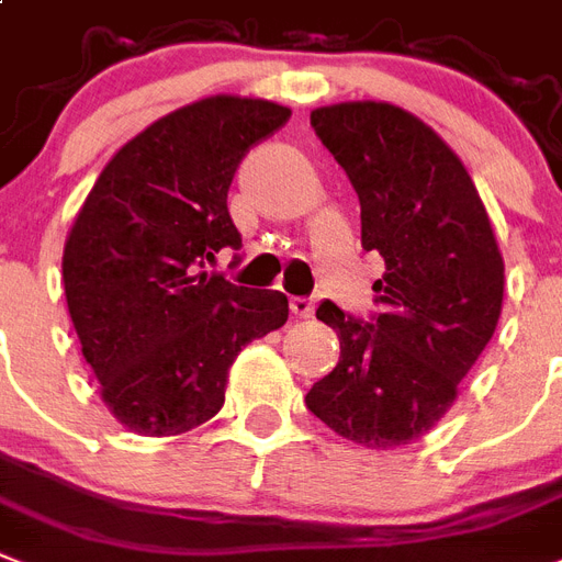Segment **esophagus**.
<instances>
[{"instance_id":"obj_1","label":"esophagus","mask_w":562,"mask_h":562,"mask_svg":"<svg viewBox=\"0 0 562 562\" xmlns=\"http://www.w3.org/2000/svg\"><path fill=\"white\" fill-rule=\"evenodd\" d=\"M291 314L305 321V317H312L314 314V300L312 296H291Z\"/></svg>"}]
</instances>
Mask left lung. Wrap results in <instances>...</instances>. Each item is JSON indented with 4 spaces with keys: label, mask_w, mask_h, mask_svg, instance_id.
Instances as JSON below:
<instances>
[{
    "label": "left lung",
    "mask_w": 562,
    "mask_h": 562,
    "mask_svg": "<svg viewBox=\"0 0 562 562\" xmlns=\"http://www.w3.org/2000/svg\"><path fill=\"white\" fill-rule=\"evenodd\" d=\"M312 126L358 193L360 245L386 271L369 323L331 300L317 308L340 337V360L305 407L355 445H409L453 407L494 337L503 254L464 164L427 123L363 100L314 109Z\"/></svg>",
    "instance_id": "obj_1"
}]
</instances>
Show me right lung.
I'll return each mask as SVG.
<instances>
[{
	"instance_id": "add662e5",
	"label": "right lung",
	"mask_w": 562,
	"mask_h": 562,
	"mask_svg": "<svg viewBox=\"0 0 562 562\" xmlns=\"http://www.w3.org/2000/svg\"><path fill=\"white\" fill-rule=\"evenodd\" d=\"M291 117L257 98L195 100L123 144L63 250V285L109 413L140 436H178L225 404L241 346L289 321V296L207 273L241 248L227 213L234 172Z\"/></svg>"
}]
</instances>
